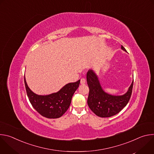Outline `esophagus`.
I'll use <instances>...</instances> for the list:
<instances>
[{
	"instance_id": "34e87169",
	"label": "esophagus",
	"mask_w": 154,
	"mask_h": 154,
	"mask_svg": "<svg viewBox=\"0 0 154 154\" xmlns=\"http://www.w3.org/2000/svg\"><path fill=\"white\" fill-rule=\"evenodd\" d=\"M85 83H86V79H84V78L81 79V80H80V83H81V84H85Z\"/></svg>"
}]
</instances>
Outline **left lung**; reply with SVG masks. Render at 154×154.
<instances>
[{"mask_svg": "<svg viewBox=\"0 0 154 154\" xmlns=\"http://www.w3.org/2000/svg\"><path fill=\"white\" fill-rule=\"evenodd\" d=\"M121 49L127 51L122 46ZM86 80L90 88L88 105L95 115L101 118L111 117L120 112L128 103L132 93L134 80L127 92L122 96H113L105 93L92 69L88 71Z\"/></svg>", "mask_w": 154, "mask_h": 154, "instance_id": "obj_1", "label": "left lung"}]
</instances>
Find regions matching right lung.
I'll return each instance as SVG.
<instances>
[{
    "label": "right lung",
    "instance_id": "1",
    "mask_svg": "<svg viewBox=\"0 0 154 154\" xmlns=\"http://www.w3.org/2000/svg\"><path fill=\"white\" fill-rule=\"evenodd\" d=\"M80 82V80L68 83L57 93L41 96L36 94L29 88L24 76L26 89L30 102L41 115L49 119L58 118L67 111Z\"/></svg>",
    "mask_w": 154,
    "mask_h": 154
}]
</instances>
